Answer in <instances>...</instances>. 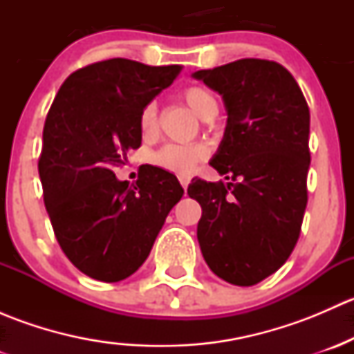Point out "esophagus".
Listing matches in <instances>:
<instances>
[{
  "mask_svg": "<svg viewBox=\"0 0 354 354\" xmlns=\"http://www.w3.org/2000/svg\"><path fill=\"white\" fill-rule=\"evenodd\" d=\"M180 183H181V187H183L185 190H187L188 183H190V178H188V176H180Z\"/></svg>",
  "mask_w": 354,
  "mask_h": 354,
  "instance_id": "34e87169",
  "label": "esophagus"
}]
</instances>
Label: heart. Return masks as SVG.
Returning a JSON list of instances; mask_svg holds the SVG:
<instances>
[{"mask_svg":"<svg viewBox=\"0 0 354 354\" xmlns=\"http://www.w3.org/2000/svg\"><path fill=\"white\" fill-rule=\"evenodd\" d=\"M181 99L185 104L188 106L198 118L202 120H210L216 116L217 113V102L212 97L209 91L202 87H188L185 88ZM140 130L144 135H152L157 130V106L156 102H149L140 113ZM209 151L205 145L202 144H190V145H180V144H167L162 149L154 152L151 157L152 162L156 166L162 167V169L169 171V173L181 174L187 176L192 171L197 167L198 162L205 159Z\"/></svg>","mask_w":354,"mask_h":354,"instance_id":"obj_1","label":"heart"}]
</instances>
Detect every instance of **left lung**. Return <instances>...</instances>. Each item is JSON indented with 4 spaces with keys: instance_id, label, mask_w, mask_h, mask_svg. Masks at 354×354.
I'll list each match as a JSON object with an SVG mask.
<instances>
[{
    "instance_id": "1",
    "label": "left lung",
    "mask_w": 354,
    "mask_h": 354,
    "mask_svg": "<svg viewBox=\"0 0 354 354\" xmlns=\"http://www.w3.org/2000/svg\"><path fill=\"white\" fill-rule=\"evenodd\" d=\"M223 95L226 130L210 166L227 183L194 180L200 250L216 276L253 286L291 255L306 209L310 111L283 65L245 58L192 75Z\"/></svg>"
}]
</instances>
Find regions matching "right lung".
<instances>
[{
  "instance_id": "1",
  "label": "right lung",
  "mask_w": 354,
  "mask_h": 354,
  "mask_svg": "<svg viewBox=\"0 0 354 354\" xmlns=\"http://www.w3.org/2000/svg\"><path fill=\"white\" fill-rule=\"evenodd\" d=\"M180 71L106 59L73 71L53 101L39 157L46 210L65 255L92 279L131 276L183 197L176 176L160 167L140 166L131 185L114 174L140 147L142 109Z\"/></svg>"
}]
</instances>
